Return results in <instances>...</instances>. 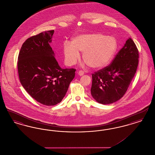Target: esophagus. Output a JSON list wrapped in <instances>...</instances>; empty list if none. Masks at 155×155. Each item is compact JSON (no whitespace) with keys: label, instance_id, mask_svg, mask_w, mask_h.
I'll list each match as a JSON object with an SVG mask.
<instances>
[{"label":"esophagus","instance_id":"esophagus-1","mask_svg":"<svg viewBox=\"0 0 155 155\" xmlns=\"http://www.w3.org/2000/svg\"><path fill=\"white\" fill-rule=\"evenodd\" d=\"M77 73H78V74L79 75H83L84 74V71H82V70H80V71H77Z\"/></svg>","mask_w":155,"mask_h":155}]
</instances>
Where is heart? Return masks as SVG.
<instances>
[{
	"mask_svg": "<svg viewBox=\"0 0 155 155\" xmlns=\"http://www.w3.org/2000/svg\"><path fill=\"white\" fill-rule=\"evenodd\" d=\"M117 49V42L112 37L101 33L80 35L73 38L71 44L64 45L67 64H74L80 58L78 51L83 53L82 59L89 67L101 68L112 59Z\"/></svg>",
	"mask_w": 155,
	"mask_h": 155,
	"instance_id": "b5f03b06",
	"label": "heart"
}]
</instances>
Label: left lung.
I'll list each match as a JSON object with an SVG mask.
<instances>
[{
    "instance_id": "1",
    "label": "left lung",
    "mask_w": 155,
    "mask_h": 155,
    "mask_svg": "<svg viewBox=\"0 0 155 155\" xmlns=\"http://www.w3.org/2000/svg\"><path fill=\"white\" fill-rule=\"evenodd\" d=\"M138 58L137 46L129 38L109 66L92 74L91 95L98 103L110 104L124 96L136 73Z\"/></svg>"
}]
</instances>
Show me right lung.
Here are the masks:
<instances>
[{
    "label": "right lung",
    "mask_w": 155,
    "mask_h": 155,
    "mask_svg": "<svg viewBox=\"0 0 155 155\" xmlns=\"http://www.w3.org/2000/svg\"><path fill=\"white\" fill-rule=\"evenodd\" d=\"M54 30L28 38L18 54L17 68L22 87L38 102L46 106L60 103L75 77L74 68L63 69L54 57L49 42Z\"/></svg>",
    "instance_id": "1"
}]
</instances>
